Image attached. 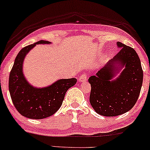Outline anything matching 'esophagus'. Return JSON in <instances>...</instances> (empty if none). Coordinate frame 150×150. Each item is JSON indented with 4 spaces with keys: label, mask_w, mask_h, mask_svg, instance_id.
Segmentation results:
<instances>
[{
    "label": "esophagus",
    "mask_w": 150,
    "mask_h": 150,
    "mask_svg": "<svg viewBox=\"0 0 150 150\" xmlns=\"http://www.w3.org/2000/svg\"><path fill=\"white\" fill-rule=\"evenodd\" d=\"M87 81V76L86 74H82L79 78V81L80 82H85Z\"/></svg>",
    "instance_id": "obj_1"
}]
</instances>
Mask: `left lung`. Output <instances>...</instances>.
Segmentation results:
<instances>
[{"label": "left lung", "mask_w": 150, "mask_h": 150, "mask_svg": "<svg viewBox=\"0 0 150 150\" xmlns=\"http://www.w3.org/2000/svg\"><path fill=\"white\" fill-rule=\"evenodd\" d=\"M117 46L120 49L118 53L88 79L91 86V105L98 114L107 117L131 110L142 85V69L135 50L119 42ZM117 74V78L112 80Z\"/></svg>", "instance_id": "1"}]
</instances>
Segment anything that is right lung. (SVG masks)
I'll return each mask as SVG.
<instances>
[{"instance_id": "add662e5", "label": "right lung", "mask_w": 150, "mask_h": 150, "mask_svg": "<svg viewBox=\"0 0 150 150\" xmlns=\"http://www.w3.org/2000/svg\"><path fill=\"white\" fill-rule=\"evenodd\" d=\"M51 42L40 40L23 48L17 55L9 76V91L15 107L24 117L43 119L54 114L61 107L67 90L76 83V79H59L43 88L33 86L23 74V62L37 45Z\"/></svg>"}]
</instances>
